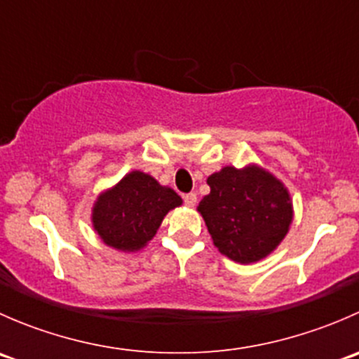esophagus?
I'll use <instances>...</instances> for the list:
<instances>
[{
	"label": "esophagus",
	"mask_w": 359,
	"mask_h": 359,
	"mask_svg": "<svg viewBox=\"0 0 359 359\" xmlns=\"http://www.w3.org/2000/svg\"><path fill=\"white\" fill-rule=\"evenodd\" d=\"M196 201H198L196 193H187V194H184V203H186L187 206H194V205H196Z\"/></svg>",
	"instance_id": "1"
}]
</instances>
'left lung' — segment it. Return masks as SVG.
Here are the masks:
<instances>
[{
	"instance_id": "left-lung-1",
	"label": "left lung",
	"mask_w": 359,
	"mask_h": 359,
	"mask_svg": "<svg viewBox=\"0 0 359 359\" xmlns=\"http://www.w3.org/2000/svg\"><path fill=\"white\" fill-rule=\"evenodd\" d=\"M206 182L210 194L198 210L220 253L248 264L280 245L292 222L290 196L280 180L255 166H226Z\"/></svg>"
}]
</instances>
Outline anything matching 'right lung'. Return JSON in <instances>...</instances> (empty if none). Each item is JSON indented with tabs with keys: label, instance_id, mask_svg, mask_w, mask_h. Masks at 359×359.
Here are the masks:
<instances>
[{
	"label": "right lung",
	"instance_id": "1",
	"mask_svg": "<svg viewBox=\"0 0 359 359\" xmlns=\"http://www.w3.org/2000/svg\"><path fill=\"white\" fill-rule=\"evenodd\" d=\"M182 200L151 175L132 172L99 198L93 208V227L104 243L118 250L142 248L156 234L168 210Z\"/></svg>",
	"mask_w": 359,
	"mask_h": 359
}]
</instances>
